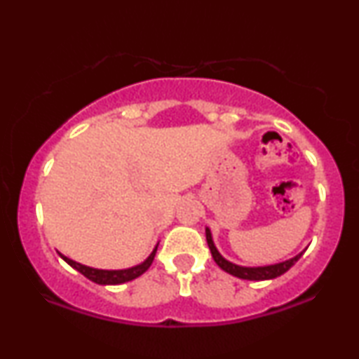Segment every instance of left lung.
Returning <instances> with one entry per match:
<instances>
[{
	"label": "left lung",
	"instance_id": "obj_1",
	"mask_svg": "<svg viewBox=\"0 0 359 359\" xmlns=\"http://www.w3.org/2000/svg\"><path fill=\"white\" fill-rule=\"evenodd\" d=\"M205 240H208L209 250L212 253L214 262L219 264L220 269H224L225 273L232 274L235 278L240 279H248V281H266V279H274L278 276H281L286 271H289L294 264L299 262V258L306 253V250H302L301 253H297L296 257L284 259L281 263H274V264H264V266H242V264H235L229 259H225L220 252L215 247L214 240H212V233H210V229L205 227Z\"/></svg>",
	"mask_w": 359,
	"mask_h": 359
}]
</instances>
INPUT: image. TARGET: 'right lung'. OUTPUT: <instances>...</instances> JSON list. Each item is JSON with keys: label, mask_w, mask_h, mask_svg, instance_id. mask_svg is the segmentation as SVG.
<instances>
[{"label": "right lung", "mask_w": 359, "mask_h": 359, "mask_svg": "<svg viewBox=\"0 0 359 359\" xmlns=\"http://www.w3.org/2000/svg\"><path fill=\"white\" fill-rule=\"evenodd\" d=\"M156 248H158V243L155 245V248L151 250V253L147 257V259H144V262L139 264H135V266H130L126 269H97V268H91V266H86V264L73 262V259L67 258L65 255H62V253H58V255H60V258L63 259V262H67L72 268H75L76 271H80L83 276H86L90 281L101 284V286H116V284L129 283V281H132V279L142 276V274H144L147 269L150 268L151 262H154Z\"/></svg>", "instance_id": "1"}]
</instances>
